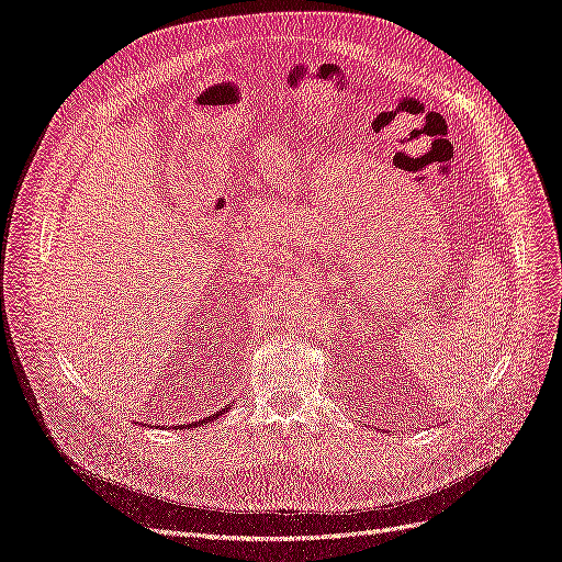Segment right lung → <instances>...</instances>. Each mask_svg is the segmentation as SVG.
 <instances>
[{
    "label": "right lung",
    "mask_w": 562,
    "mask_h": 562,
    "mask_svg": "<svg viewBox=\"0 0 562 562\" xmlns=\"http://www.w3.org/2000/svg\"><path fill=\"white\" fill-rule=\"evenodd\" d=\"M226 409H228V407H226ZM220 414H224V409H222ZM220 414H211V417H205L203 422H192V424H190V426H187V428H199V426H203V424H207V422H213V419H217V417H220ZM182 428H184V426H182Z\"/></svg>",
    "instance_id": "add662e5"
}]
</instances>
